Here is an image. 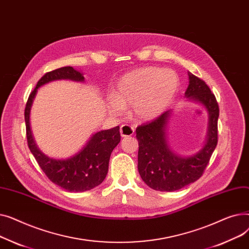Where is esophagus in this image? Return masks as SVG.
<instances>
[{"mask_svg": "<svg viewBox=\"0 0 249 249\" xmlns=\"http://www.w3.org/2000/svg\"><path fill=\"white\" fill-rule=\"evenodd\" d=\"M120 134L122 137H129L134 134V128L130 125L124 124L120 127Z\"/></svg>", "mask_w": 249, "mask_h": 249, "instance_id": "34e87169", "label": "esophagus"}]
</instances>
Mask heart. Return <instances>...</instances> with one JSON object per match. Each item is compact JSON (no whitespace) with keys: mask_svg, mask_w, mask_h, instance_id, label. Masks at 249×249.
<instances>
[{"mask_svg":"<svg viewBox=\"0 0 249 249\" xmlns=\"http://www.w3.org/2000/svg\"><path fill=\"white\" fill-rule=\"evenodd\" d=\"M178 85V76L172 70L156 67L134 70L117 82L109 109L114 114H121L124 109L132 107L136 119L154 120L172 104Z\"/></svg>","mask_w":249,"mask_h":249,"instance_id":"1","label":"heart"}]
</instances>
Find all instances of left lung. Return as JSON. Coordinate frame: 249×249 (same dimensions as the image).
I'll return each instance as SVG.
<instances>
[{
	"label": "left lung",
	"mask_w": 249,
	"mask_h": 249,
	"mask_svg": "<svg viewBox=\"0 0 249 249\" xmlns=\"http://www.w3.org/2000/svg\"><path fill=\"white\" fill-rule=\"evenodd\" d=\"M185 97L197 103L208 113V131L203 147L195 154L181 156L168 144L167 124L172 110L153 122L136 129L138 140V172L145 184L161 192H174L201 178L218 142L219 107L206 83L191 72Z\"/></svg>",
	"instance_id": "1"
}]
</instances>
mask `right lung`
Wrapping results in <instances>:
<instances>
[{
  "instance_id": "add662e5",
  "label": "right lung",
  "mask_w": 249,
  "mask_h": 249,
  "mask_svg": "<svg viewBox=\"0 0 249 249\" xmlns=\"http://www.w3.org/2000/svg\"><path fill=\"white\" fill-rule=\"evenodd\" d=\"M61 80L85 83V76L72 67H64L45 73L37 83L26 104V134L29 149L47 178L65 191L81 193L98 187L106 178L111 153L121 140L120 127L94 133L81 150L68 159H53L43 153L36 145L32 135L30 112L38 89L51 82Z\"/></svg>"
}]
</instances>
